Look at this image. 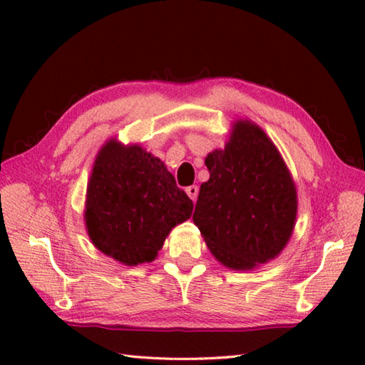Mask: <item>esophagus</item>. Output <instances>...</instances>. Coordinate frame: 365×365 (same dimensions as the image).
<instances>
[{"label": "esophagus", "instance_id": "esophagus-1", "mask_svg": "<svg viewBox=\"0 0 365 365\" xmlns=\"http://www.w3.org/2000/svg\"><path fill=\"white\" fill-rule=\"evenodd\" d=\"M185 191H187V195L190 196V199L192 200V202H196L197 195H199V187H197V185H191V187H188Z\"/></svg>", "mask_w": 365, "mask_h": 365}]
</instances>
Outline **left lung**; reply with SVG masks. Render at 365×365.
I'll use <instances>...</instances> for the list:
<instances>
[{
    "label": "left lung",
    "mask_w": 365,
    "mask_h": 365,
    "mask_svg": "<svg viewBox=\"0 0 365 365\" xmlns=\"http://www.w3.org/2000/svg\"><path fill=\"white\" fill-rule=\"evenodd\" d=\"M205 165L210 178L200 185L192 221L215 259L237 271L276 259L293 234L298 196L274 143L254 122L238 119Z\"/></svg>",
    "instance_id": "8db88e82"
}]
</instances>
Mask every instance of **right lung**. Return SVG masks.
<instances>
[{"mask_svg": "<svg viewBox=\"0 0 365 365\" xmlns=\"http://www.w3.org/2000/svg\"><path fill=\"white\" fill-rule=\"evenodd\" d=\"M191 213L192 200L160 158L115 138L102 145L84 204L88 235L98 251L127 267L152 262Z\"/></svg>", "mask_w": 365, "mask_h": 365, "instance_id": "obj_1", "label": "right lung"}]
</instances>
